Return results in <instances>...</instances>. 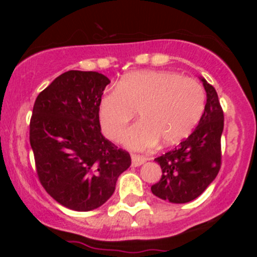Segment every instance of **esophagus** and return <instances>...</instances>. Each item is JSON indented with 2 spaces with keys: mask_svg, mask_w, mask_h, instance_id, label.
<instances>
[{
  "mask_svg": "<svg viewBox=\"0 0 257 257\" xmlns=\"http://www.w3.org/2000/svg\"><path fill=\"white\" fill-rule=\"evenodd\" d=\"M147 157L145 156H140V155H133L132 156V164L133 167H140L141 164H144L147 161Z\"/></svg>",
  "mask_w": 257,
  "mask_h": 257,
  "instance_id": "esophagus-1",
  "label": "esophagus"
}]
</instances>
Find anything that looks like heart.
Segmentation results:
<instances>
[{
	"mask_svg": "<svg viewBox=\"0 0 257 257\" xmlns=\"http://www.w3.org/2000/svg\"><path fill=\"white\" fill-rule=\"evenodd\" d=\"M204 106L205 91L196 79L170 71H135L102 96L99 120L105 137L117 141L139 111L141 120L122 141L143 151L159 140L162 145H174L185 139L199 122Z\"/></svg>",
	"mask_w": 257,
	"mask_h": 257,
	"instance_id": "1",
	"label": "heart"
}]
</instances>
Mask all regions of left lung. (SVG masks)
I'll return each mask as SVG.
<instances>
[{"instance_id": "1", "label": "left lung", "mask_w": 257, "mask_h": 257, "mask_svg": "<svg viewBox=\"0 0 257 257\" xmlns=\"http://www.w3.org/2000/svg\"><path fill=\"white\" fill-rule=\"evenodd\" d=\"M206 91L204 113L197 128L175 149L155 158L162 178L151 186L158 198L170 203H187L205 191L221 168V135L223 111L211 84L200 78Z\"/></svg>"}]
</instances>
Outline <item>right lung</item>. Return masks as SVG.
Returning a JSON list of instances; mask_svg holds the SVG:
<instances>
[{
	"instance_id": "add662e5",
	"label": "right lung",
	"mask_w": 257,
	"mask_h": 257,
	"mask_svg": "<svg viewBox=\"0 0 257 257\" xmlns=\"http://www.w3.org/2000/svg\"><path fill=\"white\" fill-rule=\"evenodd\" d=\"M110 79L94 71L64 72L38 94L30 145L41 185L66 208L89 211L113 194L131 155L101 134L99 104Z\"/></svg>"
}]
</instances>
